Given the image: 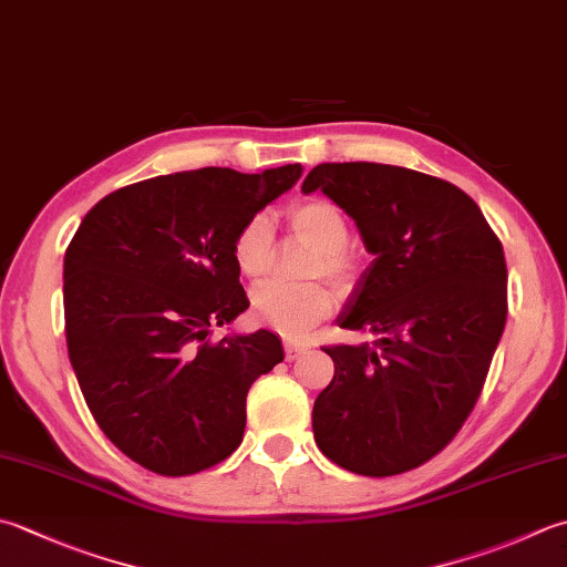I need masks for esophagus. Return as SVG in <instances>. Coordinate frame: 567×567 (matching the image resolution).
Masks as SVG:
<instances>
[{"instance_id": "1", "label": "esophagus", "mask_w": 567, "mask_h": 567, "mask_svg": "<svg viewBox=\"0 0 567 567\" xmlns=\"http://www.w3.org/2000/svg\"><path fill=\"white\" fill-rule=\"evenodd\" d=\"M307 351L305 343H297V341H285V359L287 361H295L297 357H302Z\"/></svg>"}]
</instances>
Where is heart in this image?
<instances>
[{"label":"heart","mask_w":567,"mask_h":567,"mask_svg":"<svg viewBox=\"0 0 567 567\" xmlns=\"http://www.w3.org/2000/svg\"><path fill=\"white\" fill-rule=\"evenodd\" d=\"M290 228L295 236L317 248L309 275H327L339 285H351L357 280L359 260L347 248L349 220L337 204L324 202V198L297 204L290 210ZM230 255L238 272L248 280H260L268 275L272 262V220L268 214H255L240 226L233 238ZM250 307L262 327L282 337L299 339L317 321L334 312L337 292L324 282H265L252 290Z\"/></svg>","instance_id":"obj_1"}]
</instances>
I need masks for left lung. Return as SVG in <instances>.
Here are the masks:
<instances>
[{
	"label": "left lung",
	"instance_id": "1",
	"mask_svg": "<svg viewBox=\"0 0 567 567\" xmlns=\"http://www.w3.org/2000/svg\"><path fill=\"white\" fill-rule=\"evenodd\" d=\"M317 188L373 255L337 319L373 341L324 347L317 447L353 474H403L450 445L482 393L508 309L502 240L462 188L405 166L319 164L302 192Z\"/></svg>",
	"mask_w": 567,
	"mask_h": 567
}]
</instances>
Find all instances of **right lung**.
Wrapping results in <instances>:
<instances>
[{
    "label": "right lung",
    "mask_w": 567,
    "mask_h": 567,
    "mask_svg": "<svg viewBox=\"0 0 567 567\" xmlns=\"http://www.w3.org/2000/svg\"><path fill=\"white\" fill-rule=\"evenodd\" d=\"M302 166L176 172L107 194L65 250V341L95 423L132 462L186 476L224 462L246 398L285 359L272 331L210 341L250 307L230 246Z\"/></svg>",
    "instance_id": "add662e5"
}]
</instances>
